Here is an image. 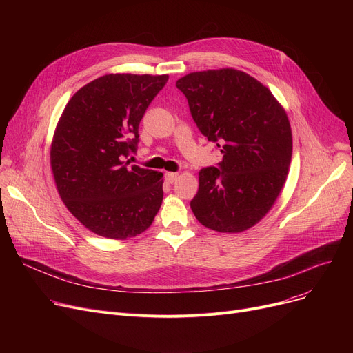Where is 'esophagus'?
Wrapping results in <instances>:
<instances>
[{
	"label": "esophagus",
	"mask_w": 353,
	"mask_h": 353,
	"mask_svg": "<svg viewBox=\"0 0 353 353\" xmlns=\"http://www.w3.org/2000/svg\"><path fill=\"white\" fill-rule=\"evenodd\" d=\"M177 177H179V173H170V172H169V173L164 174V179H165L167 183H174Z\"/></svg>",
	"instance_id": "1"
}]
</instances>
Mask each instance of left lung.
<instances>
[{
  "label": "left lung",
  "mask_w": 353,
  "mask_h": 353,
  "mask_svg": "<svg viewBox=\"0 0 353 353\" xmlns=\"http://www.w3.org/2000/svg\"><path fill=\"white\" fill-rule=\"evenodd\" d=\"M176 87L186 96L203 136L223 153L219 167L199 172L190 208L200 223L240 233L273 208L289 173L292 128L270 90L234 68L190 72Z\"/></svg>",
  "instance_id": "8db88e82"
}]
</instances>
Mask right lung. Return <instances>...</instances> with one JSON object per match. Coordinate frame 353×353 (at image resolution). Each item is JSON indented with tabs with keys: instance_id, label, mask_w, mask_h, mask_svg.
<instances>
[{
	"instance_id": "1",
	"label": "right lung",
	"mask_w": 353,
	"mask_h": 353,
	"mask_svg": "<svg viewBox=\"0 0 353 353\" xmlns=\"http://www.w3.org/2000/svg\"><path fill=\"white\" fill-rule=\"evenodd\" d=\"M167 74H105L81 87L55 127L50 163L59 194L80 223L107 239L152 226L163 201V173L128 165L139 124Z\"/></svg>"
}]
</instances>
